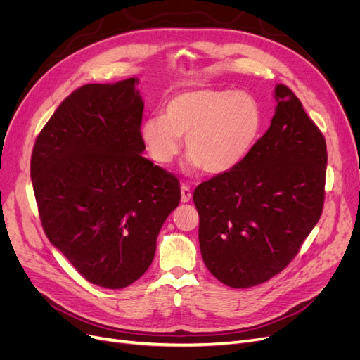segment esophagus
I'll return each mask as SVG.
<instances>
[{
  "instance_id": "obj_1",
  "label": "esophagus",
  "mask_w": 360,
  "mask_h": 360,
  "mask_svg": "<svg viewBox=\"0 0 360 360\" xmlns=\"http://www.w3.org/2000/svg\"><path fill=\"white\" fill-rule=\"evenodd\" d=\"M191 200V190L187 185H181V202L188 203Z\"/></svg>"
}]
</instances>
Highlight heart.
<instances>
[{
	"mask_svg": "<svg viewBox=\"0 0 360 360\" xmlns=\"http://www.w3.org/2000/svg\"><path fill=\"white\" fill-rule=\"evenodd\" d=\"M264 115L258 101L231 89H191L173 95L163 117L148 118L141 139L155 163L169 165L181 151L191 169L222 175L240 165L259 139Z\"/></svg>",
	"mask_w": 360,
	"mask_h": 360,
	"instance_id": "heart-1",
	"label": "heart"
}]
</instances>
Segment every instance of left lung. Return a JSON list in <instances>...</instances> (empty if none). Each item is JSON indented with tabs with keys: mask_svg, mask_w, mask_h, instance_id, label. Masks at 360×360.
Here are the masks:
<instances>
[{
	"mask_svg": "<svg viewBox=\"0 0 360 360\" xmlns=\"http://www.w3.org/2000/svg\"><path fill=\"white\" fill-rule=\"evenodd\" d=\"M271 124L233 170L198 185V242L207 270L230 288L270 281L295 258L323 210L326 142L285 84Z\"/></svg>",
	"mask_w": 360,
	"mask_h": 360,
	"instance_id": "8db88e82",
	"label": "left lung"
}]
</instances>
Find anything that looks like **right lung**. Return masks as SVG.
Here are the masks:
<instances>
[{"label": "right lung", "instance_id": "add662e5", "mask_svg": "<svg viewBox=\"0 0 360 360\" xmlns=\"http://www.w3.org/2000/svg\"><path fill=\"white\" fill-rule=\"evenodd\" d=\"M138 79L74 90L37 136L31 179L50 243L86 281L122 289L148 270L181 200L175 175L142 157Z\"/></svg>", "mask_w": 360, "mask_h": 360}]
</instances>
